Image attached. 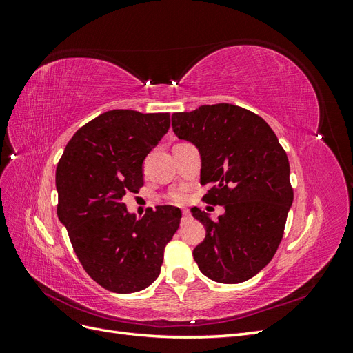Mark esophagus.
Wrapping results in <instances>:
<instances>
[{
	"label": "esophagus",
	"mask_w": 353,
	"mask_h": 353,
	"mask_svg": "<svg viewBox=\"0 0 353 353\" xmlns=\"http://www.w3.org/2000/svg\"><path fill=\"white\" fill-rule=\"evenodd\" d=\"M190 212L188 210H183V221H188L190 219Z\"/></svg>",
	"instance_id": "obj_1"
}]
</instances>
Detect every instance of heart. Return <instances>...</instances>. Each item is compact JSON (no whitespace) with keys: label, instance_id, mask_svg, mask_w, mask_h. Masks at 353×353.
Returning a JSON list of instances; mask_svg holds the SVG:
<instances>
[{"label":"heart","instance_id":"heart-1","mask_svg":"<svg viewBox=\"0 0 353 353\" xmlns=\"http://www.w3.org/2000/svg\"><path fill=\"white\" fill-rule=\"evenodd\" d=\"M169 200L174 201V203H183L185 200V194L181 190H175L169 194Z\"/></svg>","mask_w":353,"mask_h":353}]
</instances>
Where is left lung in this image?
Instances as JSON below:
<instances>
[{
  "mask_svg": "<svg viewBox=\"0 0 353 353\" xmlns=\"http://www.w3.org/2000/svg\"><path fill=\"white\" fill-rule=\"evenodd\" d=\"M172 130L200 153V184L212 185L203 199L225 209L218 221L191 209L206 228L193 250L199 270L222 284L252 279L274 258L293 205L279 138L261 116L228 103L174 113Z\"/></svg>",
  "mask_w": 353,
  "mask_h": 353,
  "instance_id": "left-lung-1",
  "label": "left lung"
}]
</instances>
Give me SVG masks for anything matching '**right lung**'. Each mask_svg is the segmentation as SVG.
Listing matches in <instances>:
<instances>
[{"label": "right lung", "instance_id": "1", "mask_svg": "<svg viewBox=\"0 0 353 353\" xmlns=\"http://www.w3.org/2000/svg\"><path fill=\"white\" fill-rule=\"evenodd\" d=\"M169 126V113L109 110L74 132L57 165L59 221L83 270L105 290L150 285L179 227V208L147 209L137 219L122 203L143 187L144 159Z\"/></svg>", "mask_w": 353, "mask_h": 353}]
</instances>
